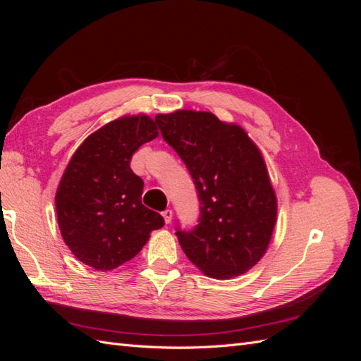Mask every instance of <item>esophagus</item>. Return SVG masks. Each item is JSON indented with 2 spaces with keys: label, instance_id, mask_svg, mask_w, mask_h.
I'll return each mask as SVG.
<instances>
[{
  "label": "esophagus",
  "instance_id": "obj_1",
  "mask_svg": "<svg viewBox=\"0 0 361 361\" xmlns=\"http://www.w3.org/2000/svg\"><path fill=\"white\" fill-rule=\"evenodd\" d=\"M162 216H164V220H166V223L170 224L171 220H173V211L171 209H166V211L162 212Z\"/></svg>",
  "mask_w": 361,
  "mask_h": 361
}]
</instances>
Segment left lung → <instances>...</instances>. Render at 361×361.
<instances>
[{
    "instance_id": "obj_1",
    "label": "left lung",
    "mask_w": 361,
    "mask_h": 361,
    "mask_svg": "<svg viewBox=\"0 0 361 361\" xmlns=\"http://www.w3.org/2000/svg\"><path fill=\"white\" fill-rule=\"evenodd\" d=\"M155 120L191 173L202 204L199 226L176 232L183 253L207 277L245 274L267 253L277 223L260 149L244 128L209 111L178 110Z\"/></svg>"
}]
</instances>
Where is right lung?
Listing matches in <instances>:
<instances>
[{"mask_svg":"<svg viewBox=\"0 0 361 361\" xmlns=\"http://www.w3.org/2000/svg\"><path fill=\"white\" fill-rule=\"evenodd\" d=\"M159 135L146 114L122 116L75 150L56 192L57 221L72 255L97 271L135 257L164 218L141 203L143 179L130 170L135 150Z\"/></svg>","mask_w":361,"mask_h":361,"instance_id":"1","label":"right lung"}]
</instances>
